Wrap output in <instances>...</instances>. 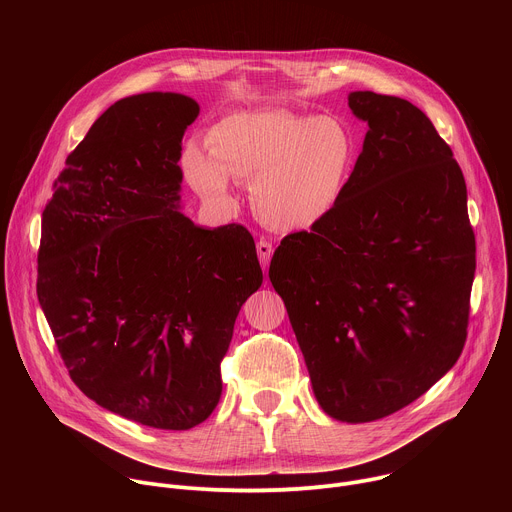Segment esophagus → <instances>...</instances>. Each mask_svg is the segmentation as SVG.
<instances>
[{
  "label": "esophagus",
  "mask_w": 512,
  "mask_h": 512,
  "mask_svg": "<svg viewBox=\"0 0 512 512\" xmlns=\"http://www.w3.org/2000/svg\"><path fill=\"white\" fill-rule=\"evenodd\" d=\"M257 255H259V261H261V265H263V271H267L269 261H271V255H273L271 243H267V241L261 239V241L257 243Z\"/></svg>",
  "instance_id": "1"
}]
</instances>
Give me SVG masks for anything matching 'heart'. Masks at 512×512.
Returning a JSON list of instances; mask_svg holds the SVG:
<instances>
[{
    "label": "heart",
    "mask_w": 512,
    "mask_h": 512,
    "mask_svg": "<svg viewBox=\"0 0 512 512\" xmlns=\"http://www.w3.org/2000/svg\"><path fill=\"white\" fill-rule=\"evenodd\" d=\"M208 158L184 156L188 184L208 202L229 204V178L251 186L261 221L281 233L318 227L334 212L356 162L352 133L328 115L281 109L227 115L206 133Z\"/></svg>",
    "instance_id": "heart-1"
}]
</instances>
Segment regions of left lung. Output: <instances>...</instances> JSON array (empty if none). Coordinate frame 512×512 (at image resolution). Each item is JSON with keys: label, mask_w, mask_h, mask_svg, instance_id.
<instances>
[{"label": "left lung", "mask_w": 512, "mask_h": 512, "mask_svg": "<svg viewBox=\"0 0 512 512\" xmlns=\"http://www.w3.org/2000/svg\"><path fill=\"white\" fill-rule=\"evenodd\" d=\"M369 125L334 212L287 235L269 279L316 401L336 421L387 417L440 381L466 342L476 241L464 174L429 117L354 91Z\"/></svg>", "instance_id": "1"}]
</instances>
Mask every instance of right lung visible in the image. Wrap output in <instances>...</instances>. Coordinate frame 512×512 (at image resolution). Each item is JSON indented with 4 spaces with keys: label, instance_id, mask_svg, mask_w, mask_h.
Listing matches in <instances>:
<instances>
[{
    "label": "right lung",
    "instance_id": "1",
    "mask_svg": "<svg viewBox=\"0 0 512 512\" xmlns=\"http://www.w3.org/2000/svg\"><path fill=\"white\" fill-rule=\"evenodd\" d=\"M198 113L180 93L113 103L42 212L38 302L70 379L156 429L214 411L235 320L263 281L245 227H198L180 210L182 137Z\"/></svg>",
    "mask_w": 512,
    "mask_h": 512
}]
</instances>
